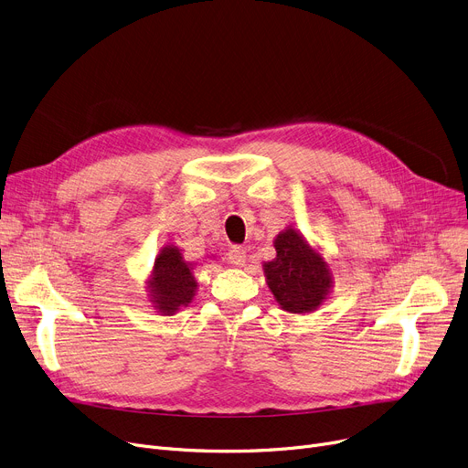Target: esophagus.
I'll use <instances>...</instances> for the list:
<instances>
[{
    "mask_svg": "<svg viewBox=\"0 0 468 468\" xmlns=\"http://www.w3.org/2000/svg\"><path fill=\"white\" fill-rule=\"evenodd\" d=\"M247 260H249L247 250L240 249V247H233V249L228 252V261H229L231 265L244 267V265H247Z\"/></svg>",
    "mask_w": 468,
    "mask_h": 468,
    "instance_id": "1",
    "label": "esophagus"
}]
</instances>
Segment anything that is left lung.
Returning a JSON list of instances; mask_svg holds the SVG:
<instances>
[{"mask_svg": "<svg viewBox=\"0 0 468 468\" xmlns=\"http://www.w3.org/2000/svg\"><path fill=\"white\" fill-rule=\"evenodd\" d=\"M273 247L277 258L263 261V275L279 307L296 314L323 307L334 288L324 254L292 226L275 237Z\"/></svg>", "mask_w": 468, "mask_h": 468, "instance_id": "1", "label": "left lung"}]
</instances>
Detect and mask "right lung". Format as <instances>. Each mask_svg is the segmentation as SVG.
Instances as JSON below:
<instances>
[{"label": "right lung", "mask_w": 468, "mask_h": 468, "mask_svg": "<svg viewBox=\"0 0 468 468\" xmlns=\"http://www.w3.org/2000/svg\"><path fill=\"white\" fill-rule=\"evenodd\" d=\"M193 261H187L176 244H166L163 247L154 261L150 277L145 281L147 302L152 307L163 314H176L182 307H187L199 282L193 277Z\"/></svg>", "instance_id": "right-lung-1"}]
</instances>
